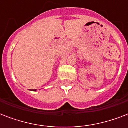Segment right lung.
<instances>
[{"label": "right lung", "mask_w": 128, "mask_h": 128, "mask_svg": "<svg viewBox=\"0 0 128 128\" xmlns=\"http://www.w3.org/2000/svg\"><path fill=\"white\" fill-rule=\"evenodd\" d=\"M33 90V91H36V90Z\"/></svg>", "instance_id": "right-lung-1"}]
</instances>
